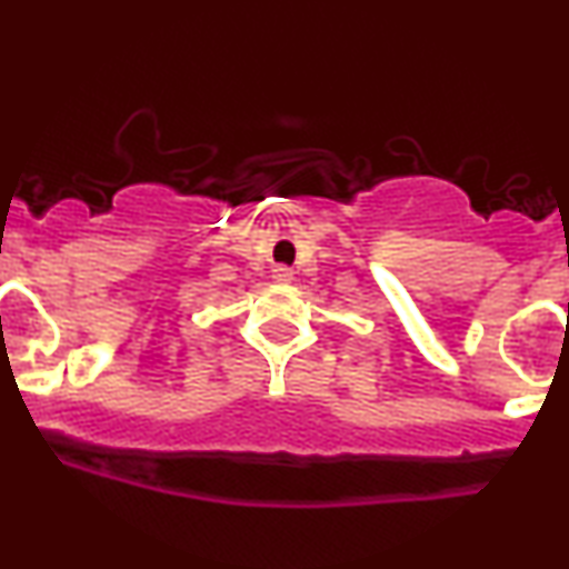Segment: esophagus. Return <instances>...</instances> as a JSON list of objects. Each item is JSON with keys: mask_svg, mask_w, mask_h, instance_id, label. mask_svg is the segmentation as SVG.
Returning <instances> with one entry per match:
<instances>
[{"mask_svg": "<svg viewBox=\"0 0 569 569\" xmlns=\"http://www.w3.org/2000/svg\"><path fill=\"white\" fill-rule=\"evenodd\" d=\"M272 278L278 280V283H289V280L293 278V272H291V267H286V264H278L276 270H272Z\"/></svg>", "mask_w": 569, "mask_h": 569, "instance_id": "1", "label": "esophagus"}]
</instances>
